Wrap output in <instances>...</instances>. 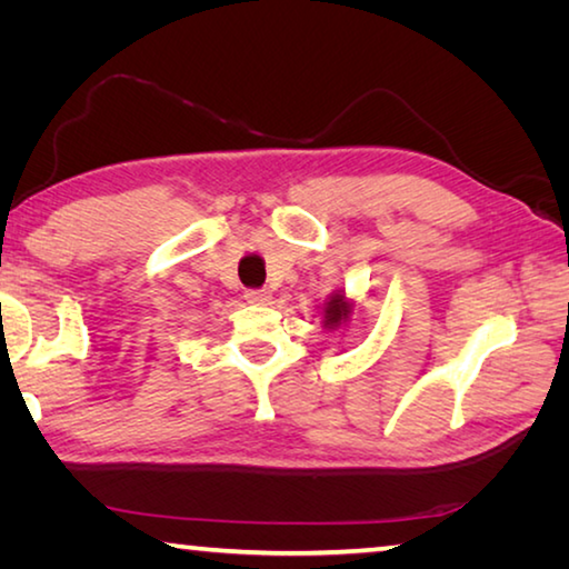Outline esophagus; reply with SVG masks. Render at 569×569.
<instances>
[{
	"mask_svg": "<svg viewBox=\"0 0 569 569\" xmlns=\"http://www.w3.org/2000/svg\"><path fill=\"white\" fill-rule=\"evenodd\" d=\"M271 291L268 288H250V291H246V301L248 303H256V306H266L271 303Z\"/></svg>",
	"mask_w": 569,
	"mask_h": 569,
	"instance_id": "obj_1",
	"label": "esophagus"
}]
</instances>
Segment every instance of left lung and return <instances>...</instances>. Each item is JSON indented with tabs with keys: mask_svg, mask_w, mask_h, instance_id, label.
<instances>
[{
	"mask_svg": "<svg viewBox=\"0 0 569 569\" xmlns=\"http://www.w3.org/2000/svg\"><path fill=\"white\" fill-rule=\"evenodd\" d=\"M349 316H351V306L346 303V298L341 293L331 296V301L326 303V308H323L326 329H336V326L343 323L346 319H349Z\"/></svg>",
	"mask_w": 569,
	"mask_h": 569,
	"instance_id": "8db88e82",
	"label": "left lung"
}]
</instances>
